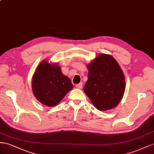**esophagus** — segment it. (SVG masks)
<instances>
[{
	"label": "esophagus",
	"instance_id": "1",
	"mask_svg": "<svg viewBox=\"0 0 154 154\" xmlns=\"http://www.w3.org/2000/svg\"><path fill=\"white\" fill-rule=\"evenodd\" d=\"M75 87L78 89H81L82 88V83H79V84H77L75 85Z\"/></svg>",
	"mask_w": 154,
	"mask_h": 154
}]
</instances>
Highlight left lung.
Returning a JSON list of instances; mask_svg holds the SVG:
<instances>
[{"mask_svg": "<svg viewBox=\"0 0 154 154\" xmlns=\"http://www.w3.org/2000/svg\"><path fill=\"white\" fill-rule=\"evenodd\" d=\"M88 80L84 91L94 106L100 111L116 108L125 91V77L111 55L99 54L88 64Z\"/></svg>", "mask_w": 154, "mask_h": 154, "instance_id": "obj_1", "label": "left lung"}]
</instances>
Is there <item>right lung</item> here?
Here are the masks:
<instances>
[{"instance_id":"right-lung-1","label":"right lung","mask_w":154,"mask_h":154,"mask_svg":"<svg viewBox=\"0 0 154 154\" xmlns=\"http://www.w3.org/2000/svg\"><path fill=\"white\" fill-rule=\"evenodd\" d=\"M73 85L64 75L57 63L44 60L38 64L32 77V88L36 99L44 105L54 107L57 105Z\"/></svg>"}]
</instances>
